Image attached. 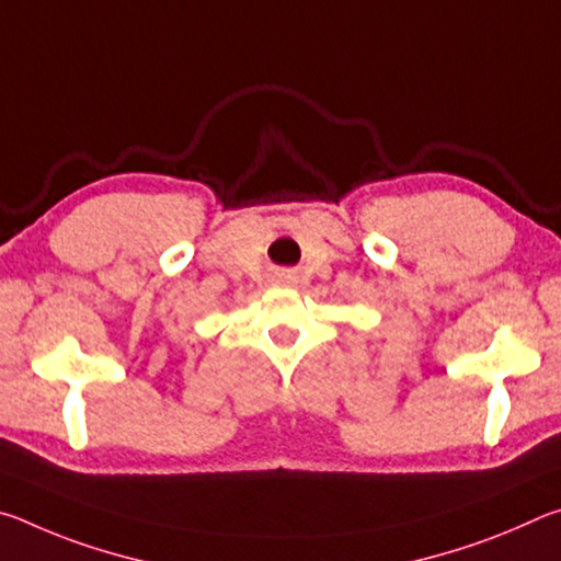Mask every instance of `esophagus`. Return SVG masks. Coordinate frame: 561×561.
<instances>
[{
    "instance_id": "1",
    "label": "esophagus",
    "mask_w": 561,
    "mask_h": 561,
    "mask_svg": "<svg viewBox=\"0 0 561 561\" xmlns=\"http://www.w3.org/2000/svg\"><path fill=\"white\" fill-rule=\"evenodd\" d=\"M277 284L279 287H297V277L291 272H282L277 274Z\"/></svg>"
}]
</instances>
